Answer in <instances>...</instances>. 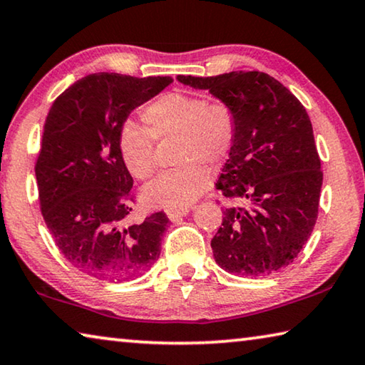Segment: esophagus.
<instances>
[{
    "instance_id": "1",
    "label": "esophagus",
    "mask_w": 365,
    "mask_h": 365,
    "mask_svg": "<svg viewBox=\"0 0 365 365\" xmlns=\"http://www.w3.org/2000/svg\"><path fill=\"white\" fill-rule=\"evenodd\" d=\"M190 212V209H178V211H168V217L172 220V222H177L180 220L182 217H185Z\"/></svg>"
}]
</instances>
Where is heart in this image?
<instances>
[{
  "instance_id": "obj_1",
  "label": "heart",
  "mask_w": 365,
  "mask_h": 365,
  "mask_svg": "<svg viewBox=\"0 0 365 365\" xmlns=\"http://www.w3.org/2000/svg\"><path fill=\"white\" fill-rule=\"evenodd\" d=\"M146 129L132 120L122 123L117 135L123 165L138 180L156 170L154 140L175 138V163L145 188V200L169 211L187 209L211 185L202 165H219L230 156L238 137V115L230 103L207 101L201 95L172 91L141 109Z\"/></svg>"
}]
</instances>
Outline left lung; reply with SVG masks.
Returning <instances> with one entry per match:
<instances>
[{"label": "left lung", "instance_id": "8db88e82", "mask_svg": "<svg viewBox=\"0 0 365 365\" xmlns=\"http://www.w3.org/2000/svg\"><path fill=\"white\" fill-rule=\"evenodd\" d=\"M177 80L230 103L238 137L215 188L242 202L224 211L211 242L230 274L269 275L287 267L311 237L324 174L306 109L287 86L257 71Z\"/></svg>", "mask_w": 365, "mask_h": 365}]
</instances>
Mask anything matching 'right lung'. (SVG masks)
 I'll return each mask as SVG.
<instances>
[{
	"label": "right lung",
	"instance_id": "obj_1",
	"mask_svg": "<svg viewBox=\"0 0 365 365\" xmlns=\"http://www.w3.org/2000/svg\"><path fill=\"white\" fill-rule=\"evenodd\" d=\"M172 77L90 73L54 100L35 164L43 219L73 267L100 280H132L151 269L169 224L163 211L125 225L133 178L117 135L135 108L160 93Z\"/></svg>",
	"mask_w": 365,
	"mask_h": 365
}]
</instances>
